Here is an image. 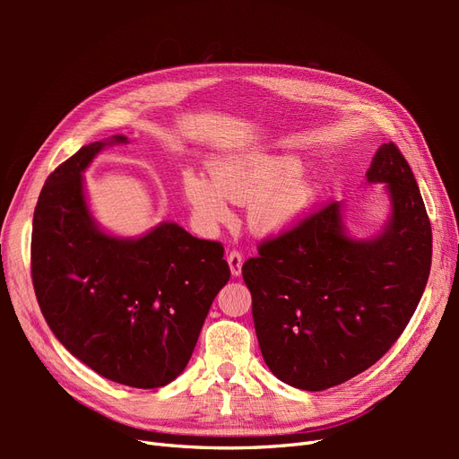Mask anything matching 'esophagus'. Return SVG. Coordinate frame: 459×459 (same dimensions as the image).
Segmentation results:
<instances>
[{
  "label": "esophagus",
  "instance_id": "esophagus-1",
  "mask_svg": "<svg viewBox=\"0 0 459 459\" xmlns=\"http://www.w3.org/2000/svg\"><path fill=\"white\" fill-rule=\"evenodd\" d=\"M228 264H230V270H231V275L238 277L241 273V266H243V255L239 251H231L228 255Z\"/></svg>",
  "mask_w": 459,
  "mask_h": 459
}]
</instances>
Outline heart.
Returning <instances> with one entry per match:
<instances>
[{
  "label": "heart",
  "instance_id": "heart-1",
  "mask_svg": "<svg viewBox=\"0 0 459 459\" xmlns=\"http://www.w3.org/2000/svg\"><path fill=\"white\" fill-rule=\"evenodd\" d=\"M300 164L293 159L239 157L214 166V178L184 174V195L197 221L206 230L230 224L233 203H253L251 221L260 233L290 228L312 204L314 191L297 179Z\"/></svg>",
  "mask_w": 459,
  "mask_h": 459
}]
</instances>
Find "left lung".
Here are the masks:
<instances>
[{
    "instance_id": "obj_1",
    "label": "left lung",
    "mask_w": 459,
    "mask_h": 459,
    "mask_svg": "<svg viewBox=\"0 0 459 459\" xmlns=\"http://www.w3.org/2000/svg\"><path fill=\"white\" fill-rule=\"evenodd\" d=\"M368 182L386 184L393 216L371 241L342 231L339 203L258 243L243 264L264 362L277 379L324 391L371 368L398 341L425 290L433 233L413 172L391 142Z\"/></svg>"
}]
</instances>
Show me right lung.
<instances>
[{
	"instance_id": "obj_1",
	"label": "right lung",
	"mask_w": 459,
	"mask_h": 459,
	"mask_svg": "<svg viewBox=\"0 0 459 459\" xmlns=\"http://www.w3.org/2000/svg\"><path fill=\"white\" fill-rule=\"evenodd\" d=\"M105 145H84L46 179L32 221L34 293L53 335L80 362L115 383L157 388L187 366L231 273L221 243L172 221L140 239L95 226L82 172Z\"/></svg>"
}]
</instances>
